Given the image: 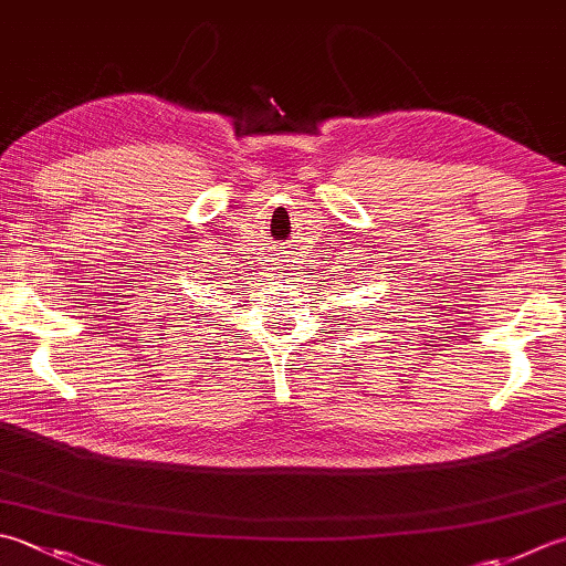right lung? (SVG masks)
<instances>
[{"label": "right lung", "instance_id": "add662e5", "mask_svg": "<svg viewBox=\"0 0 566 566\" xmlns=\"http://www.w3.org/2000/svg\"><path fill=\"white\" fill-rule=\"evenodd\" d=\"M198 312H201V308H198ZM201 316H203V314H201Z\"/></svg>", "mask_w": 566, "mask_h": 566}]
</instances>
